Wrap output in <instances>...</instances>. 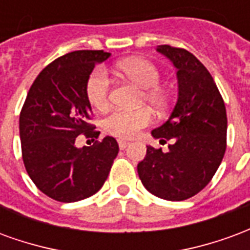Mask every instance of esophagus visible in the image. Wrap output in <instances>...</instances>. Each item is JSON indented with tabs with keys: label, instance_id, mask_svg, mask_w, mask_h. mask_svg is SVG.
I'll use <instances>...</instances> for the list:
<instances>
[{
	"label": "esophagus",
	"instance_id": "obj_1",
	"mask_svg": "<svg viewBox=\"0 0 250 250\" xmlns=\"http://www.w3.org/2000/svg\"><path fill=\"white\" fill-rule=\"evenodd\" d=\"M118 145H119L120 150H125V147L130 145V142H128V141H123V139H119V141H118Z\"/></svg>",
	"mask_w": 250,
	"mask_h": 250
}]
</instances>
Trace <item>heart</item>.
<instances>
[{
    "instance_id": "b5f03b06",
    "label": "heart",
    "mask_w": 250,
    "mask_h": 250,
    "mask_svg": "<svg viewBox=\"0 0 250 250\" xmlns=\"http://www.w3.org/2000/svg\"><path fill=\"white\" fill-rule=\"evenodd\" d=\"M118 71L131 83L145 89L143 99L146 103L158 109L165 107L167 98L165 91L157 87L161 80V73L154 62L143 57H130L122 60L118 64ZM109 85H111L109 76L104 68H96L89 75L85 92H87L88 102L92 107L102 109L107 105ZM151 119V114L146 108L135 109V111L115 109L104 119L103 127L111 135L123 139H131L142 128L150 125Z\"/></svg>"
}]
</instances>
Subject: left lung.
Wrapping results in <instances>:
<instances>
[{
    "mask_svg": "<svg viewBox=\"0 0 250 250\" xmlns=\"http://www.w3.org/2000/svg\"><path fill=\"white\" fill-rule=\"evenodd\" d=\"M157 51L177 69L178 99L168 119L151 135L171 145L166 152L147 146L138 174L154 195L184 201L199 193L220 167L226 150V109L213 77L193 53L170 45Z\"/></svg>",
    "mask_w": 250,
    "mask_h": 250,
    "instance_id": "obj_1",
    "label": "left lung"
}]
</instances>
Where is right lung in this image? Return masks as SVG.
<instances>
[{
    "mask_svg": "<svg viewBox=\"0 0 250 250\" xmlns=\"http://www.w3.org/2000/svg\"><path fill=\"white\" fill-rule=\"evenodd\" d=\"M111 53L75 51L45 66L32 84L20 115L22 159L33 184L59 202H76L98 193L119 152L105 136L91 147L75 145L80 134L98 138L88 123L87 80Z\"/></svg>",
    "mask_w": 250,
    "mask_h": 250,
    "instance_id": "right-lung-1",
    "label": "right lung"
}]
</instances>
